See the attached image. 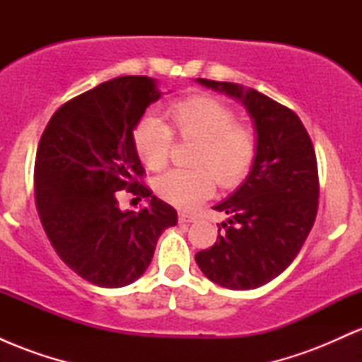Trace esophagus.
I'll return each mask as SVG.
<instances>
[{"mask_svg": "<svg viewBox=\"0 0 362 362\" xmlns=\"http://www.w3.org/2000/svg\"><path fill=\"white\" fill-rule=\"evenodd\" d=\"M195 219H197V216L192 213H187V211H180L178 213V221L180 223H194Z\"/></svg>", "mask_w": 362, "mask_h": 362, "instance_id": "esophagus-1", "label": "esophagus"}]
</instances>
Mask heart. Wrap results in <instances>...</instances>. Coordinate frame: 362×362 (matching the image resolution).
<instances>
[{
	"label": "heart",
	"mask_w": 362,
	"mask_h": 362,
	"mask_svg": "<svg viewBox=\"0 0 362 362\" xmlns=\"http://www.w3.org/2000/svg\"><path fill=\"white\" fill-rule=\"evenodd\" d=\"M167 115L182 138L197 141L192 153L194 168L170 170L156 180V192L163 201L192 209L216 190L236 187L250 172L257 155L252 129L236 124L235 112L211 97H190L168 107ZM134 148L149 170L168 163L172 131L155 115H146L134 129Z\"/></svg>",
	"instance_id": "b5f03b06"
}]
</instances>
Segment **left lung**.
I'll return each mask as SVG.
<instances>
[{
  "instance_id": "1",
  "label": "left lung",
  "mask_w": 362,
  "mask_h": 362,
  "mask_svg": "<svg viewBox=\"0 0 362 362\" xmlns=\"http://www.w3.org/2000/svg\"><path fill=\"white\" fill-rule=\"evenodd\" d=\"M195 81L242 103L257 139L255 161L243 184L213 207L230 218L213 247L195 253V262L223 288H260L288 269L317 218L313 144L300 117L260 91L238 83Z\"/></svg>"
}]
</instances>
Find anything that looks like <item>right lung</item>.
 I'll return each mask as SVG.
<instances>
[{
  "label": "right lung",
  "instance_id": "obj_1",
  "mask_svg": "<svg viewBox=\"0 0 362 362\" xmlns=\"http://www.w3.org/2000/svg\"><path fill=\"white\" fill-rule=\"evenodd\" d=\"M161 97L148 76H119L66 102L49 120L35 156V202L61 260L100 288H124L151 264L177 211L138 182L144 168L134 129ZM127 188L148 206L122 211Z\"/></svg>",
  "mask_w": 362,
  "mask_h": 362
}]
</instances>
